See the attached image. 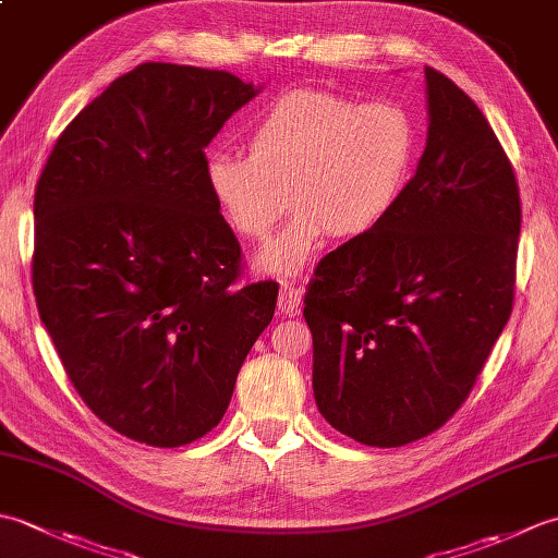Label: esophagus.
<instances>
[{
	"label": "esophagus",
	"instance_id": "obj_1",
	"mask_svg": "<svg viewBox=\"0 0 558 558\" xmlns=\"http://www.w3.org/2000/svg\"><path fill=\"white\" fill-rule=\"evenodd\" d=\"M302 304V292L292 286V282H282L280 286V298H278V312L282 316L298 314Z\"/></svg>",
	"mask_w": 558,
	"mask_h": 558
}]
</instances>
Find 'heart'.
<instances>
[{"instance_id":"b5f03b06","label":"heart","mask_w":558,"mask_h":558,"mask_svg":"<svg viewBox=\"0 0 558 558\" xmlns=\"http://www.w3.org/2000/svg\"><path fill=\"white\" fill-rule=\"evenodd\" d=\"M248 156L210 153L206 186L230 228L264 240L256 254L268 276H298L330 234L362 240L393 216L417 158V126L393 100L357 102L328 90H294L258 117Z\"/></svg>"}]
</instances>
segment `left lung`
Segmentation results:
<instances>
[{
    "instance_id": "obj_1",
    "label": "left lung",
    "mask_w": 558,
    "mask_h": 558,
    "mask_svg": "<svg viewBox=\"0 0 558 558\" xmlns=\"http://www.w3.org/2000/svg\"><path fill=\"white\" fill-rule=\"evenodd\" d=\"M424 78L426 148L396 213L336 248L304 294L318 412L376 448L453 417L513 312V165L465 90L432 66Z\"/></svg>"
}]
</instances>
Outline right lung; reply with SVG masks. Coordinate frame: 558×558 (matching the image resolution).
Listing matches in <instances>:
<instances>
[{"label":"right lung","mask_w":558,"mask_h":558,"mask_svg":"<svg viewBox=\"0 0 558 558\" xmlns=\"http://www.w3.org/2000/svg\"><path fill=\"white\" fill-rule=\"evenodd\" d=\"M258 93L230 71L146 62L59 134L35 186L33 292L81 400L138 444L218 426L278 286H242V248L206 153Z\"/></svg>","instance_id":"1"}]
</instances>
